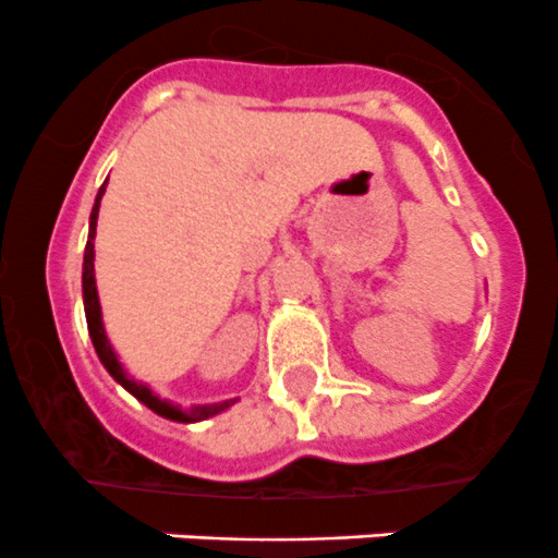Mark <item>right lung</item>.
I'll use <instances>...</instances> for the list:
<instances>
[{
	"label": "right lung",
	"mask_w": 558,
	"mask_h": 558,
	"mask_svg": "<svg viewBox=\"0 0 558 558\" xmlns=\"http://www.w3.org/2000/svg\"><path fill=\"white\" fill-rule=\"evenodd\" d=\"M107 185V183H105ZM105 185L99 189L97 202H94V210H92V223H88V243H86V253H83V307H86V320H88V335H92L94 348H97V356L99 362L105 364L107 373L118 380L129 393L140 399L145 408L154 410L156 415L161 418H170L178 421V424H194V421H205L213 418V415L223 413L227 408H232L238 399H223V402L216 404H194V408L183 410L178 404L167 402V399H159L148 386L140 384V380L129 378V373L123 369V364L118 362L116 351H112L110 340L105 335V324H102V307H99V294H97V280H94V238H97V218H99V202H102L105 194Z\"/></svg>",
	"instance_id": "add662e5"
}]
</instances>
